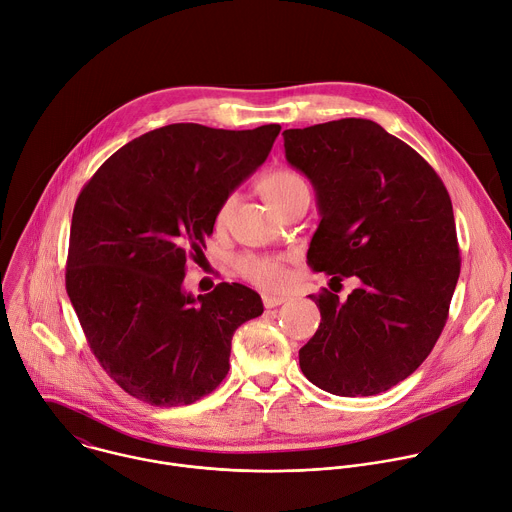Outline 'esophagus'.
Listing matches in <instances>:
<instances>
[{
    "instance_id": "34e87169",
    "label": "esophagus",
    "mask_w": 512,
    "mask_h": 512,
    "mask_svg": "<svg viewBox=\"0 0 512 512\" xmlns=\"http://www.w3.org/2000/svg\"><path fill=\"white\" fill-rule=\"evenodd\" d=\"M285 301H287L285 295H271V293H265V295H263V305H265V307H277V305H281V303H285Z\"/></svg>"
}]
</instances>
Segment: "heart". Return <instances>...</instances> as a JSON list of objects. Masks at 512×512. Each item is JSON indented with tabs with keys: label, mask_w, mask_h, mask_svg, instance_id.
Listing matches in <instances>:
<instances>
[{
	"label": "heart",
	"mask_w": 512,
	"mask_h": 512,
	"mask_svg": "<svg viewBox=\"0 0 512 512\" xmlns=\"http://www.w3.org/2000/svg\"><path fill=\"white\" fill-rule=\"evenodd\" d=\"M305 183L299 175L291 173V170H271V173L263 175L257 183V189L261 197L275 209L285 199H289L295 191L303 189ZM235 197H227L215 215L217 225H225L229 219V213L233 209ZM235 271L239 277H243L247 283L263 289V291H279L289 281V269L283 255H255V253H243L235 259Z\"/></svg>",
	"instance_id": "obj_1"
}]
</instances>
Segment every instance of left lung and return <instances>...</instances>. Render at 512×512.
<instances>
[{
  "mask_svg": "<svg viewBox=\"0 0 512 512\" xmlns=\"http://www.w3.org/2000/svg\"><path fill=\"white\" fill-rule=\"evenodd\" d=\"M285 158L311 181L321 215L307 263L348 299L309 295L321 313L299 366L335 396H374L428 358L448 319L460 251L448 191L406 142L366 118L283 132Z\"/></svg>",
  "mask_w": 512,
  "mask_h": 512,
  "instance_id": "left-lung-1",
  "label": "left lung"
}]
</instances>
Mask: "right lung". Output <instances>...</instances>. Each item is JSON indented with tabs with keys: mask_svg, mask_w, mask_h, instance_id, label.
Listing matches in <instances>:
<instances>
[{
	"mask_svg": "<svg viewBox=\"0 0 512 512\" xmlns=\"http://www.w3.org/2000/svg\"><path fill=\"white\" fill-rule=\"evenodd\" d=\"M279 130L168 124L116 150L78 195L66 291L92 354L130 396L173 408L211 394L229 372L235 329L263 313L241 283L193 297L183 279L219 205Z\"/></svg>",
	"mask_w": 512,
	"mask_h": 512,
	"instance_id": "add662e5",
	"label": "right lung"
}]
</instances>
